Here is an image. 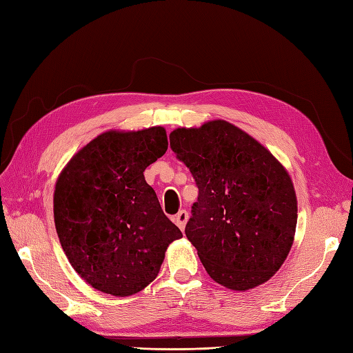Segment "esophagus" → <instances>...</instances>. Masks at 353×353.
Returning a JSON list of instances; mask_svg holds the SVG:
<instances>
[{
    "mask_svg": "<svg viewBox=\"0 0 353 353\" xmlns=\"http://www.w3.org/2000/svg\"><path fill=\"white\" fill-rule=\"evenodd\" d=\"M187 221H188V212L187 210H179L176 215L174 216V222L176 223V225L184 231V228H185V223H187Z\"/></svg>",
    "mask_w": 353,
    "mask_h": 353,
    "instance_id": "34e87169",
    "label": "esophagus"
}]
</instances>
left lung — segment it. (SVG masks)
Returning a JSON list of instances; mask_svg holds the SVG:
<instances>
[{"label": "left lung", "mask_w": 353, "mask_h": 353, "mask_svg": "<svg viewBox=\"0 0 353 353\" xmlns=\"http://www.w3.org/2000/svg\"><path fill=\"white\" fill-rule=\"evenodd\" d=\"M169 140L199 187L185 236L210 279L237 292L268 281L290 252L297 223L284 166L227 121L178 128Z\"/></svg>", "instance_id": "obj_1"}]
</instances>
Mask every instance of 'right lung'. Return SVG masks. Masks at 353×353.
<instances>
[{
	"mask_svg": "<svg viewBox=\"0 0 353 353\" xmlns=\"http://www.w3.org/2000/svg\"><path fill=\"white\" fill-rule=\"evenodd\" d=\"M168 150L165 128L108 131L61 170L54 223L70 265L95 290L131 296L160 271L183 232L163 213L144 170Z\"/></svg>",
	"mask_w": 353,
	"mask_h": 353,
	"instance_id": "1",
	"label": "right lung"
}]
</instances>
